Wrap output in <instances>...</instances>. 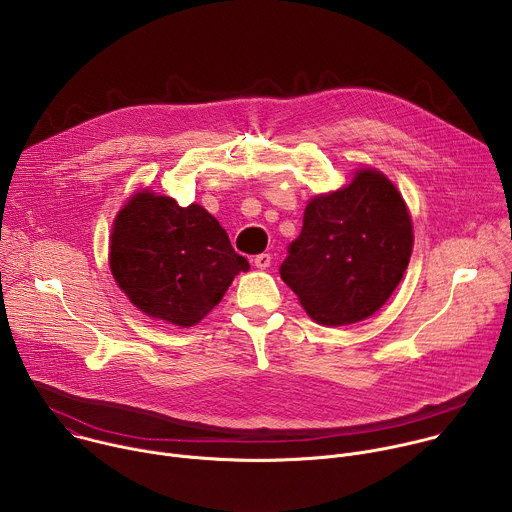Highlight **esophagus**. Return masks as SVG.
Returning <instances> with one entry per match:
<instances>
[{
	"label": "esophagus",
	"mask_w": 512,
	"mask_h": 512,
	"mask_svg": "<svg viewBox=\"0 0 512 512\" xmlns=\"http://www.w3.org/2000/svg\"><path fill=\"white\" fill-rule=\"evenodd\" d=\"M271 265V255L269 253H261L255 257V267L257 269H267Z\"/></svg>",
	"instance_id": "obj_1"
}]
</instances>
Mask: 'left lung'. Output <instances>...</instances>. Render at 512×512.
Masks as SVG:
<instances>
[{"label": "left lung", "mask_w": 512, "mask_h": 512, "mask_svg": "<svg viewBox=\"0 0 512 512\" xmlns=\"http://www.w3.org/2000/svg\"><path fill=\"white\" fill-rule=\"evenodd\" d=\"M411 251L407 202L381 170L362 166L342 188L308 200L279 273L314 322L348 326L387 304Z\"/></svg>", "instance_id": "left-lung-1"}]
</instances>
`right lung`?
<instances>
[{
	"instance_id": "1",
	"label": "right lung",
	"mask_w": 512,
	"mask_h": 512,
	"mask_svg": "<svg viewBox=\"0 0 512 512\" xmlns=\"http://www.w3.org/2000/svg\"><path fill=\"white\" fill-rule=\"evenodd\" d=\"M109 269L141 314L190 328L223 300L249 263L204 206H180L170 196L141 188L113 221Z\"/></svg>"
}]
</instances>
